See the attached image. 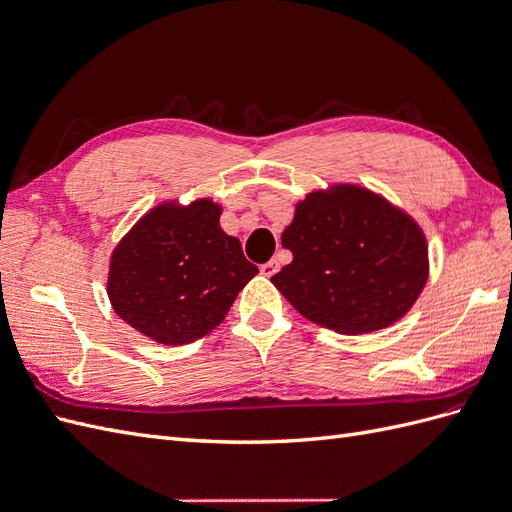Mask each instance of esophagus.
Instances as JSON below:
<instances>
[{"label": "esophagus", "mask_w": 512, "mask_h": 512, "mask_svg": "<svg viewBox=\"0 0 512 512\" xmlns=\"http://www.w3.org/2000/svg\"><path fill=\"white\" fill-rule=\"evenodd\" d=\"M277 271H280V262H277V260H269V262H265V265H260V273L265 277H271Z\"/></svg>", "instance_id": "1"}]
</instances>
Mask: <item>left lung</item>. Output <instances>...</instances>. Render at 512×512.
I'll use <instances>...</instances> for the list:
<instances>
[{
    "label": "left lung",
    "mask_w": 512,
    "mask_h": 512,
    "mask_svg": "<svg viewBox=\"0 0 512 512\" xmlns=\"http://www.w3.org/2000/svg\"><path fill=\"white\" fill-rule=\"evenodd\" d=\"M292 262L271 277L320 327L361 335L404 316L425 288L423 230L408 213L356 185L312 192L282 232Z\"/></svg>",
    "instance_id": "left-lung-1"
}]
</instances>
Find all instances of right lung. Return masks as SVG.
<instances>
[{
    "instance_id": "1",
    "label": "right lung",
    "mask_w": 512,
    "mask_h": 512,
    "mask_svg": "<svg viewBox=\"0 0 512 512\" xmlns=\"http://www.w3.org/2000/svg\"><path fill=\"white\" fill-rule=\"evenodd\" d=\"M211 198L151 209L111 256L106 292L121 320L166 346L205 337L258 273L220 228Z\"/></svg>"
}]
</instances>
